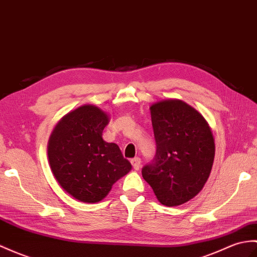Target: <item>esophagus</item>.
I'll return each instance as SVG.
<instances>
[{"instance_id":"34e87169","label":"esophagus","mask_w":257,"mask_h":257,"mask_svg":"<svg viewBox=\"0 0 257 257\" xmlns=\"http://www.w3.org/2000/svg\"><path fill=\"white\" fill-rule=\"evenodd\" d=\"M131 164H133L134 169L136 171H138L141 168V159L140 158H135L131 160Z\"/></svg>"}]
</instances>
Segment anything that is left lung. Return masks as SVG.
<instances>
[{
  "mask_svg": "<svg viewBox=\"0 0 257 257\" xmlns=\"http://www.w3.org/2000/svg\"><path fill=\"white\" fill-rule=\"evenodd\" d=\"M150 111L157 154L142 176L161 204L180 206L209 178L216 152L212 131L205 117L181 99L157 101Z\"/></svg>",
  "mask_w": 257,
  "mask_h": 257,
  "instance_id": "obj_1",
  "label": "left lung"
}]
</instances>
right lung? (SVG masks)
I'll list each match as a JSON object with an SVG mask.
<instances>
[{"instance_id":"right-lung-1","label":"right lung","mask_w":257,"mask_h":257,"mask_svg":"<svg viewBox=\"0 0 257 257\" xmlns=\"http://www.w3.org/2000/svg\"><path fill=\"white\" fill-rule=\"evenodd\" d=\"M109 116L95 105H83L64 115L48 141V160L59 185L75 199L93 204L108 195L130 172L116 143L103 139Z\"/></svg>"}]
</instances>
